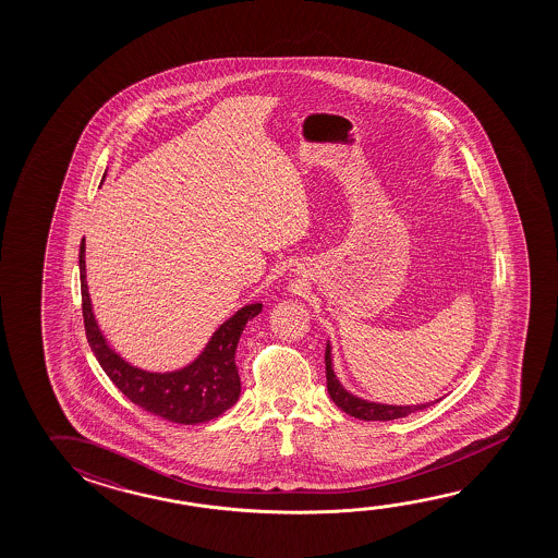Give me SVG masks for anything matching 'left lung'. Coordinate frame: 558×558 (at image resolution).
Masks as SVG:
<instances>
[{
    "instance_id": "left-lung-1",
    "label": "left lung",
    "mask_w": 558,
    "mask_h": 558,
    "mask_svg": "<svg viewBox=\"0 0 558 558\" xmlns=\"http://www.w3.org/2000/svg\"><path fill=\"white\" fill-rule=\"evenodd\" d=\"M325 366H327V389H329L330 399L335 401L338 409L360 418V421H395V418H404L412 412L428 409L434 402L426 404H414V407H395V404H379V402H369L360 399L356 395L348 393L347 389L340 385L337 375L332 372V360H330V347L327 344L325 350Z\"/></svg>"
}]
</instances>
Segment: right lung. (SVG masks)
<instances>
[{
    "instance_id": "right-lung-1",
    "label": "right lung",
    "mask_w": 558,
    "mask_h": 558,
    "mask_svg": "<svg viewBox=\"0 0 558 558\" xmlns=\"http://www.w3.org/2000/svg\"><path fill=\"white\" fill-rule=\"evenodd\" d=\"M80 280H82L83 325L93 354L110 381L119 387L140 409L177 424H201L231 409L241 393V379L235 366L239 337L247 320L263 311V303H251L239 310L214 332L210 342L191 366L171 374H151L130 366L102 337L92 311L85 282V241L80 245Z\"/></svg>"
}]
</instances>
